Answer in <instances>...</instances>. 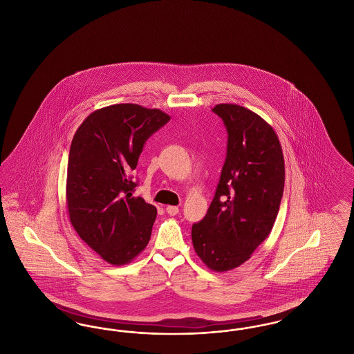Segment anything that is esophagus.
<instances>
[{
  "instance_id": "1",
  "label": "esophagus",
  "mask_w": 354,
  "mask_h": 354,
  "mask_svg": "<svg viewBox=\"0 0 354 354\" xmlns=\"http://www.w3.org/2000/svg\"><path fill=\"white\" fill-rule=\"evenodd\" d=\"M166 212L169 214V216H175L176 214H179V207H176V205H167L166 207Z\"/></svg>"
}]
</instances>
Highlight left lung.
I'll use <instances>...</instances> for the list:
<instances>
[{
	"mask_svg": "<svg viewBox=\"0 0 354 354\" xmlns=\"http://www.w3.org/2000/svg\"><path fill=\"white\" fill-rule=\"evenodd\" d=\"M212 111L228 131L227 158L207 215L192 225L195 252L211 270L245 263L268 237L284 192L286 166L270 123L251 110L220 103Z\"/></svg>",
	"mask_w": 354,
	"mask_h": 354,
	"instance_id": "obj_1",
	"label": "left lung"
}]
</instances>
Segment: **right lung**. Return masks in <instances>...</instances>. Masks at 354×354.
<instances>
[{"mask_svg": "<svg viewBox=\"0 0 354 354\" xmlns=\"http://www.w3.org/2000/svg\"><path fill=\"white\" fill-rule=\"evenodd\" d=\"M169 114L134 103L93 111L75 131L68 153L66 207L84 243L113 266H124L151 237L156 208L133 196L145 142Z\"/></svg>", "mask_w": 354, "mask_h": 354, "instance_id": "obj_1", "label": "right lung"}]
</instances>
